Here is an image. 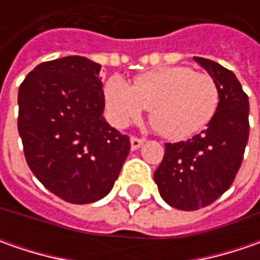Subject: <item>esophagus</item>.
<instances>
[{
  "mask_svg": "<svg viewBox=\"0 0 260 260\" xmlns=\"http://www.w3.org/2000/svg\"><path fill=\"white\" fill-rule=\"evenodd\" d=\"M145 143V140L143 139H137V137H132L130 139V145H132V150H137V149H140L142 146Z\"/></svg>",
  "mask_w": 260,
  "mask_h": 260,
  "instance_id": "1",
  "label": "esophagus"
}]
</instances>
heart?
Masks as SVG:
<instances>
[{
	"label": "heart",
	"instance_id": "heart-1",
	"mask_svg": "<svg viewBox=\"0 0 260 260\" xmlns=\"http://www.w3.org/2000/svg\"><path fill=\"white\" fill-rule=\"evenodd\" d=\"M105 107L117 127H125L150 110V123L169 140H184L213 120L220 94L214 79L188 66H169L137 76L128 85L121 76L108 79Z\"/></svg>",
	"mask_w": 260,
	"mask_h": 260
}]
</instances>
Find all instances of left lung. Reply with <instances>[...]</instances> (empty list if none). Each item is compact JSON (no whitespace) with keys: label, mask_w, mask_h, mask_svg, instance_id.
Masks as SVG:
<instances>
[{"label":"left lung","mask_w":260,"mask_h":260,"mask_svg":"<svg viewBox=\"0 0 260 260\" xmlns=\"http://www.w3.org/2000/svg\"><path fill=\"white\" fill-rule=\"evenodd\" d=\"M194 60L217 84L218 108L200 135L166 143L164 160L153 175L164 201L184 211L210 205L230 188L249 139V98L239 79L214 60Z\"/></svg>","instance_id":"1"}]
</instances>
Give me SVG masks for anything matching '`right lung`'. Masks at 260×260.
<instances>
[{"label": "right lung", "instance_id": "1", "mask_svg": "<svg viewBox=\"0 0 260 260\" xmlns=\"http://www.w3.org/2000/svg\"><path fill=\"white\" fill-rule=\"evenodd\" d=\"M101 65L66 56L37 65L18 89V133L36 178L72 204L108 194L130 140L107 123Z\"/></svg>", "mask_w": 260, "mask_h": 260}]
</instances>
